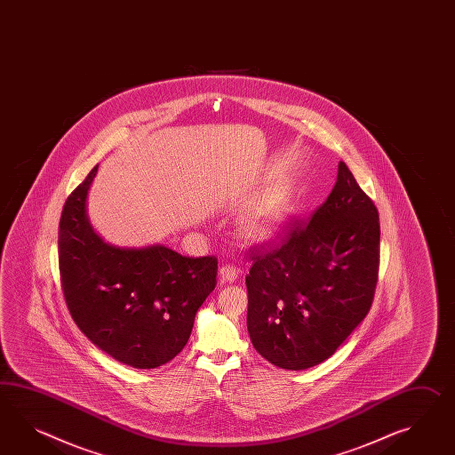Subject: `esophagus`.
<instances>
[{"instance_id": "esophagus-1", "label": "esophagus", "mask_w": 455, "mask_h": 455, "mask_svg": "<svg viewBox=\"0 0 455 455\" xmlns=\"http://www.w3.org/2000/svg\"><path fill=\"white\" fill-rule=\"evenodd\" d=\"M219 275H220V279H222L223 283H233L238 275H240V269L236 267H233V265H223L220 269H219Z\"/></svg>"}]
</instances>
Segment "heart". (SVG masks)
I'll return each instance as SVG.
<instances>
[{"label":"heart","instance_id":"1","mask_svg":"<svg viewBox=\"0 0 455 455\" xmlns=\"http://www.w3.org/2000/svg\"><path fill=\"white\" fill-rule=\"evenodd\" d=\"M292 212V200L286 190H271L256 202L243 222L246 238L269 242L276 238Z\"/></svg>","mask_w":455,"mask_h":455}]
</instances>
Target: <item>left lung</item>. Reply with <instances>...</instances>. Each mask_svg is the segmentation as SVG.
<instances>
[{
    "instance_id": "left-lung-1",
    "label": "left lung",
    "mask_w": 455,
    "mask_h": 455,
    "mask_svg": "<svg viewBox=\"0 0 455 455\" xmlns=\"http://www.w3.org/2000/svg\"><path fill=\"white\" fill-rule=\"evenodd\" d=\"M248 332L256 352L284 370L327 360L375 299L379 215L344 161L309 220L291 219L279 242L250 250Z\"/></svg>"
}]
</instances>
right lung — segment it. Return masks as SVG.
Listing matches in <instances>:
<instances>
[{"instance_id": "obj_1", "label": "right lung", "mask_w": 455, "mask_h": 455, "mask_svg": "<svg viewBox=\"0 0 455 455\" xmlns=\"http://www.w3.org/2000/svg\"><path fill=\"white\" fill-rule=\"evenodd\" d=\"M99 166L67 197L59 222V271L78 329L133 368L164 365L186 347L194 319L217 286L215 256L166 246L123 250L92 230L85 200Z\"/></svg>"}]
</instances>
